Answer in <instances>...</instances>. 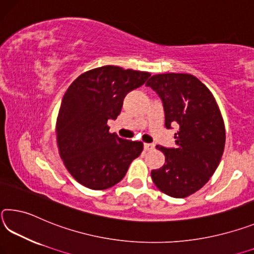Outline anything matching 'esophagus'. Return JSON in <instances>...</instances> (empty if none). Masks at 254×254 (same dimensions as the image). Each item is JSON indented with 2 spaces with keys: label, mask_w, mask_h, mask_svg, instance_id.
<instances>
[{
  "label": "esophagus",
  "mask_w": 254,
  "mask_h": 254,
  "mask_svg": "<svg viewBox=\"0 0 254 254\" xmlns=\"http://www.w3.org/2000/svg\"><path fill=\"white\" fill-rule=\"evenodd\" d=\"M153 148H154V144H147V143L144 144L145 151H151V149H153Z\"/></svg>",
  "instance_id": "34e87169"
}]
</instances>
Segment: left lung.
<instances>
[{"label": "left lung", "instance_id": "left-lung-1", "mask_svg": "<svg viewBox=\"0 0 254 254\" xmlns=\"http://www.w3.org/2000/svg\"><path fill=\"white\" fill-rule=\"evenodd\" d=\"M163 102L165 127L179 126L176 148L157 145L165 163L151 172L162 192L186 198L201 189L217 169L225 147V125L207 86L191 74L165 73L146 82Z\"/></svg>", "mask_w": 254, "mask_h": 254}]
</instances>
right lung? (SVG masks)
Returning a JSON list of instances; mask_svg holds the SVG:
<instances>
[{
  "label": "right lung",
  "instance_id": "add662e5",
  "mask_svg": "<svg viewBox=\"0 0 254 254\" xmlns=\"http://www.w3.org/2000/svg\"><path fill=\"white\" fill-rule=\"evenodd\" d=\"M149 76L148 72L106 65L81 74L68 86L56 122L57 146L78 184L92 190L110 188L140 155L142 142L111 134L107 123L118 117L125 95Z\"/></svg>",
  "mask_w": 254,
  "mask_h": 254
}]
</instances>
